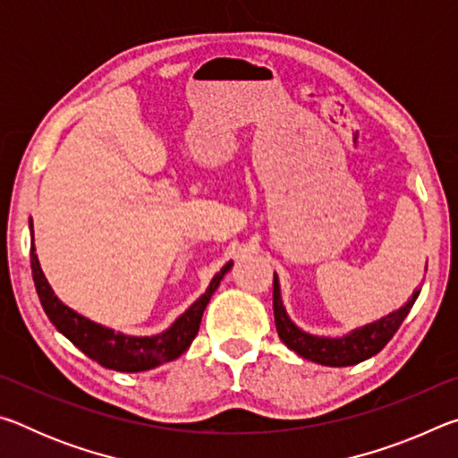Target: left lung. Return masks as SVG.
<instances>
[{"label":"left lung","mask_w":458,"mask_h":458,"mask_svg":"<svg viewBox=\"0 0 458 458\" xmlns=\"http://www.w3.org/2000/svg\"><path fill=\"white\" fill-rule=\"evenodd\" d=\"M418 294H420V289H416L412 293V297H410L398 311H392L390 315L382 317V319L361 325V327H355L341 337L313 335V333L303 331L299 325H294L289 313H286L281 297V283H278V276L275 273L273 309L276 331L283 344L297 355H301V358L311 360L315 363H321V366L329 368L355 366V363L368 360L371 355L384 350L387 341H390L394 337V333L398 331L402 321L406 319L410 309L414 307Z\"/></svg>","instance_id":"left-lung-1"}]
</instances>
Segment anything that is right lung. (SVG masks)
<instances>
[{"instance_id":"1","label":"right lung","mask_w":458,"mask_h":458,"mask_svg":"<svg viewBox=\"0 0 458 458\" xmlns=\"http://www.w3.org/2000/svg\"><path fill=\"white\" fill-rule=\"evenodd\" d=\"M30 236H32V248H30V260H32V276L36 284V293L40 297L46 315L52 321L62 335L71 339L79 350L95 360L103 368L114 371H145L161 366V363L172 361L188 350L193 337L198 335L201 315L206 305L210 303L214 291L218 289L224 275L228 273L234 262L228 260L226 265L216 273L208 284L206 293L199 299L185 309L177 319L169 325L165 331L155 333V335H127V333L114 331L105 327L97 321H90L89 317L76 313L74 309L62 303L54 294L48 278L44 276V270L38 260L34 246V224L30 220Z\"/></svg>"}]
</instances>
